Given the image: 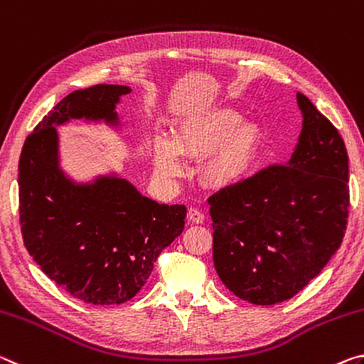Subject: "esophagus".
Wrapping results in <instances>:
<instances>
[{
	"label": "esophagus",
	"mask_w": 364,
	"mask_h": 364,
	"mask_svg": "<svg viewBox=\"0 0 364 364\" xmlns=\"http://www.w3.org/2000/svg\"><path fill=\"white\" fill-rule=\"evenodd\" d=\"M187 218L192 224H201L205 221V214L201 213L200 210H196V208H190L188 213H187Z\"/></svg>",
	"instance_id": "esophagus-1"
}]
</instances>
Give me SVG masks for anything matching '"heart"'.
Returning a JSON list of instances; mask_svg holds the SVG:
<instances>
[{"label":"heart","mask_w":364,"mask_h":364,"mask_svg":"<svg viewBox=\"0 0 364 364\" xmlns=\"http://www.w3.org/2000/svg\"><path fill=\"white\" fill-rule=\"evenodd\" d=\"M261 150V132L255 124L243 122L234 111L223 109L190 119L176 130L174 140L159 135L153 143V164L158 177L169 181L186 168V156L211 153L201 176L213 188H225L253 171Z\"/></svg>","instance_id":"1"}]
</instances>
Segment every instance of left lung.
Instances as JSON below:
<instances>
[{
	"mask_svg": "<svg viewBox=\"0 0 364 364\" xmlns=\"http://www.w3.org/2000/svg\"><path fill=\"white\" fill-rule=\"evenodd\" d=\"M303 129L287 164L210 196L213 261L223 284L253 305H276L313 281L347 229L348 154L338 130L296 93Z\"/></svg>",
	"mask_w": 364,
	"mask_h": 364,
	"instance_id": "1",
	"label": "left lung"
}]
</instances>
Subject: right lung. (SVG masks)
Segmentation results:
<instances>
[{
  "instance_id": "right-lung-1",
  "label": "right lung",
  "mask_w": 364,
  "mask_h": 364,
  "mask_svg": "<svg viewBox=\"0 0 364 364\" xmlns=\"http://www.w3.org/2000/svg\"><path fill=\"white\" fill-rule=\"evenodd\" d=\"M127 93L106 83L69 93L27 136L19 159L23 245L53 282L92 305L134 299L186 225V205H159L116 176L75 183L59 168L55 126L70 119L119 126L116 105Z\"/></svg>"
}]
</instances>
